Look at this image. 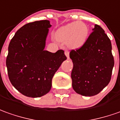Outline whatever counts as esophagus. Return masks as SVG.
Masks as SVG:
<instances>
[{"label": "esophagus", "instance_id": "obj_1", "mask_svg": "<svg viewBox=\"0 0 120 120\" xmlns=\"http://www.w3.org/2000/svg\"><path fill=\"white\" fill-rule=\"evenodd\" d=\"M65 54H66V56L68 58V59H69V53L68 50H66L65 51Z\"/></svg>", "mask_w": 120, "mask_h": 120}]
</instances>
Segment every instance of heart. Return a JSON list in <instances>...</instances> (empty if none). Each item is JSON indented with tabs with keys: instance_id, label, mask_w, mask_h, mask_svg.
Here are the masks:
<instances>
[{
	"instance_id": "b5f03b06",
	"label": "heart",
	"mask_w": 120,
	"mask_h": 120,
	"mask_svg": "<svg viewBox=\"0 0 120 120\" xmlns=\"http://www.w3.org/2000/svg\"><path fill=\"white\" fill-rule=\"evenodd\" d=\"M88 37V28L84 22L77 21L69 23L58 29L54 38L66 43L71 48H79L85 43Z\"/></svg>"
}]
</instances>
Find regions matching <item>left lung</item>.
<instances>
[{"label":"left lung","instance_id":"left-lung-1","mask_svg":"<svg viewBox=\"0 0 120 120\" xmlns=\"http://www.w3.org/2000/svg\"><path fill=\"white\" fill-rule=\"evenodd\" d=\"M73 63L72 86L84 96L98 94L109 84L114 65L109 38L100 26L95 25L83 45L71 50Z\"/></svg>","mask_w":120,"mask_h":120}]
</instances>
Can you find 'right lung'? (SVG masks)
Masks as SVG:
<instances>
[{
	"instance_id": "1",
	"label": "right lung",
	"mask_w": 120,
	"mask_h": 120,
	"mask_svg": "<svg viewBox=\"0 0 120 120\" xmlns=\"http://www.w3.org/2000/svg\"><path fill=\"white\" fill-rule=\"evenodd\" d=\"M51 26L48 20L27 23L17 31L8 46V77L25 96L39 98L47 94L54 73L67 59L63 50L55 53L44 50Z\"/></svg>"
}]
</instances>
